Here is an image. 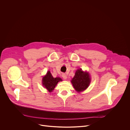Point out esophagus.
Returning <instances> with one entry per match:
<instances>
[{"label": "esophagus", "mask_w": 130, "mask_h": 130, "mask_svg": "<svg viewBox=\"0 0 130 130\" xmlns=\"http://www.w3.org/2000/svg\"><path fill=\"white\" fill-rule=\"evenodd\" d=\"M62 77L63 78V79L64 80H66L67 78V75H66V74H63V75H62Z\"/></svg>", "instance_id": "esophagus-1"}]
</instances>
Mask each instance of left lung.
Listing matches in <instances>:
<instances>
[{
  "label": "left lung",
  "instance_id": "obj_1",
  "mask_svg": "<svg viewBox=\"0 0 130 130\" xmlns=\"http://www.w3.org/2000/svg\"><path fill=\"white\" fill-rule=\"evenodd\" d=\"M91 78L88 72L83 71L82 69L77 70L71 82L75 90L80 92L85 90L89 85Z\"/></svg>",
  "mask_w": 130,
  "mask_h": 130
}]
</instances>
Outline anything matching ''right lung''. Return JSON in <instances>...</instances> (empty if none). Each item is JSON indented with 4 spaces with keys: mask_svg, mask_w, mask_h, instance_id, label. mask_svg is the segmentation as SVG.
I'll list each match as a JSON object with an SVG mask.
<instances>
[{
    "mask_svg": "<svg viewBox=\"0 0 130 130\" xmlns=\"http://www.w3.org/2000/svg\"><path fill=\"white\" fill-rule=\"evenodd\" d=\"M62 81V79L60 77L53 78L50 71H47L46 75L43 78L42 84L44 87L50 92L53 91L58 83Z\"/></svg>",
    "mask_w": 130,
    "mask_h": 130,
    "instance_id": "1",
    "label": "right lung"
}]
</instances>
